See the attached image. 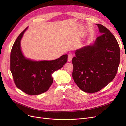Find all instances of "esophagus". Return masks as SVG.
<instances>
[{"label": "esophagus", "instance_id": "1", "mask_svg": "<svg viewBox=\"0 0 126 126\" xmlns=\"http://www.w3.org/2000/svg\"><path fill=\"white\" fill-rule=\"evenodd\" d=\"M68 61L69 62H71V60H72V57H73V56H72V54H68Z\"/></svg>", "mask_w": 126, "mask_h": 126}]
</instances>
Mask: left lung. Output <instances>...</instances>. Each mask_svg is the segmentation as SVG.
Wrapping results in <instances>:
<instances>
[{"label":"left lung","instance_id":"8db88e82","mask_svg":"<svg viewBox=\"0 0 126 126\" xmlns=\"http://www.w3.org/2000/svg\"><path fill=\"white\" fill-rule=\"evenodd\" d=\"M97 25L101 35L93 45L76 50L72 59L74 80L89 93L97 92L111 82L120 63V48L115 37L105 26Z\"/></svg>","mask_w":126,"mask_h":126}]
</instances>
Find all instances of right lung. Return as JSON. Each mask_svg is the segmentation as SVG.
<instances>
[{
	"label": "right lung",
	"instance_id": "right-lung-1",
	"mask_svg": "<svg viewBox=\"0 0 126 126\" xmlns=\"http://www.w3.org/2000/svg\"><path fill=\"white\" fill-rule=\"evenodd\" d=\"M27 28L19 35L13 46L10 69L18 88L28 94L37 95L49 89L53 82L52 73L67 63L68 55H63L54 60L40 62L25 58L20 49V40Z\"/></svg>",
	"mask_w": 126,
	"mask_h": 126
}]
</instances>
